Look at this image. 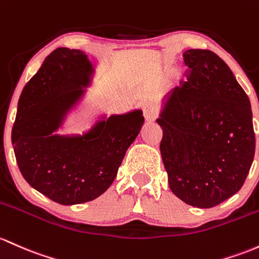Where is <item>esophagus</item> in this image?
Returning <instances> with one entry per match:
<instances>
[{"instance_id": "esophagus-1", "label": "esophagus", "mask_w": 259, "mask_h": 259, "mask_svg": "<svg viewBox=\"0 0 259 259\" xmlns=\"http://www.w3.org/2000/svg\"><path fill=\"white\" fill-rule=\"evenodd\" d=\"M157 115V108L153 103H146L144 106V116L147 120H152Z\"/></svg>"}]
</instances>
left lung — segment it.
<instances>
[{
    "label": "left lung",
    "mask_w": 259,
    "mask_h": 259,
    "mask_svg": "<svg viewBox=\"0 0 259 259\" xmlns=\"http://www.w3.org/2000/svg\"><path fill=\"white\" fill-rule=\"evenodd\" d=\"M183 58L188 81L167 95L157 119L161 156L173 194L212 208L241 189L253 162L251 103L217 54L189 49Z\"/></svg>",
    "instance_id": "left-lung-1"
}]
</instances>
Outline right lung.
I'll use <instances>...</instances> for the list:
<instances>
[{
	"mask_svg": "<svg viewBox=\"0 0 259 259\" xmlns=\"http://www.w3.org/2000/svg\"><path fill=\"white\" fill-rule=\"evenodd\" d=\"M93 73L83 51L59 48L18 101L12 145L19 171L34 189L62 205L103 194L144 124L143 112L135 109L103 115L83 135L54 134L83 97Z\"/></svg>",
	"mask_w": 259,
	"mask_h": 259,
	"instance_id": "add662e5",
	"label": "right lung"
}]
</instances>
